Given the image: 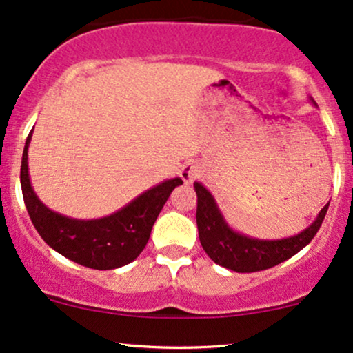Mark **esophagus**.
I'll return each mask as SVG.
<instances>
[{"label":"esophagus","mask_w":353,"mask_h":353,"mask_svg":"<svg viewBox=\"0 0 353 353\" xmlns=\"http://www.w3.org/2000/svg\"><path fill=\"white\" fill-rule=\"evenodd\" d=\"M199 172L201 169L199 165H197V163H194V161H188V163L182 165L181 177L184 182H192L197 176H199Z\"/></svg>","instance_id":"esophagus-1"}]
</instances>
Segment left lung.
I'll use <instances>...</instances> for the list:
<instances>
[{
	"label": "left lung",
	"mask_w": 353,
	"mask_h": 353,
	"mask_svg": "<svg viewBox=\"0 0 353 353\" xmlns=\"http://www.w3.org/2000/svg\"><path fill=\"white\" fill-rule=\"evenodd\" d=\"M312 103L315 104V101L312 99ZM194 189L197 194L196 221L202 249L216 264L234 272H257L270 269L301 252L319 232L329 209V204L323 205L315 221L301 234L264 241L234 230L225 222L212 194L201 182H194Z\"/></svg>",
	"instance_id": "left-lung-1"
}]
</instances>
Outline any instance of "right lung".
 <instances>
[{
    "instance_id": "obj_1",
    "label": "right lung",
    "mask_w": 353,
    "mask_h": 353,
    "mask_svg": "<svg viewBox=\"0 0 353 353\" xmlns=\"http://www.w3.org/2000/svg\"><path fill=\"white\" fill-rule=\"evenodd\" d=\"M21 159V190L24 205L39 236L51 249L76 264L96 270H111L131 264L148 244L154 222L181 177L163 181L132 199L123 209L101 219H72L54 212L39 201L30 181L28 148Z\"/></svg>"
}]
</instances>
